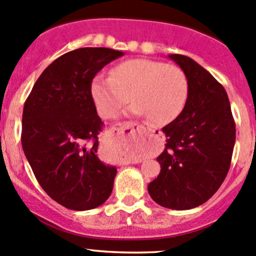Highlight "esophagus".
<instances>
[{
	"label": "esophagus",
	"mask_w": 256,
	"mask_h": 256,
	"mask_svg": "<svg viewBox=\"0 0 256 256\" xmlns=\"http://www.w3.org/2000/svg\"><path fill=\"white\" fill-rule=\"evenodd\" d=\"M125 130L128 131V136H130V134L134 132V131H143V132H148V131H150V128H148L146 125H141V124L132 122L118 124V125H115L113 128V131H118V132H122V134Z\"/></svg>",
	"instance_id": "obj_1"
}]
</instances>
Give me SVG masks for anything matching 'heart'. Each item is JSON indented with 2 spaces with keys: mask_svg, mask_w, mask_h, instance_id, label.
<instances>
[{
  "mask_svg": "<svg viewBox=\"0 0 256 256\" xmlns=\"http://www.w3.org/2000/svg\"><path fill=\"white\" fill-rule=\"evenodd\" d=\"M190 85L184 70L152 60H128L116 64L110 76L97 75L91 94L98 114L113 118L131 96L130 112L147 115L156 125H166L184 109Z\"/></svg>",
  "mask_w": 256,
  "mask_h": 256,
  "instance_id": "b5f03b06",
  "label": "heart"
}]
</instances>
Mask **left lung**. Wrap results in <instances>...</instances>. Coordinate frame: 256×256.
<instances>
[{"instance_id":"8db88e82","label":"left lung","mask_w":256,"mask_h":256,"mask_svg":"<svg viewBox=\"0 0 256 256\" xmlns=\"http://www.w3.org/2000/svg\"><path fill=\"white\" fill-rule=\"evenodd\" d=\"M186 74L190 92L182 113L162 128L166 144L148 184L154 202L174 210L202 206L222 184L231 165L236 125L224 86L192 58L169 54Z\"/></svg>"}]
</instances>
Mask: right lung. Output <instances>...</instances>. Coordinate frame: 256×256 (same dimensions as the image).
<instances>
[{"instance_id":"1","label":"right lung","mask_w":256,"mask_h":256,"mask_svg":"<svg viewBox=\"0 0 256 256\" xmlns=\"http://www.w3.org/2000/svg\"><path fill=\"white\" fill-rule=\"evenodd\" d=\"M122 50L84 47L50 64L26 98L22 146L36 180L60 206L84 212L102 206L116 168L98 158L103 122L91 94L94 75Z\"/></svg>"}]
</instances>
